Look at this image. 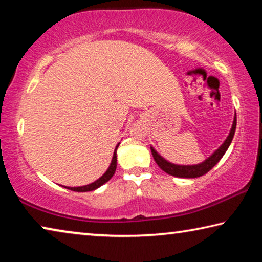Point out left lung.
<instances>
[{
	"label": "left lung",
	"instance_id": "1",
	"mask_svg": "<svg viewBox=\"0 0 262 262\" xmlns=\"http://www.w3.org/2000/svg\"><path fill=\"white\" fill-rule=\"evenodd\" d=\"M236 126L237 117L234 115L231 130H230L227 140L224 141V143L222 144L210 157H208L205 162L196 164V165H177V164H172L170 162H167L166 159H164L161 155L151 147L152 157L155 159V162L157 163V165L161 167L164 172H166L167 174L179 177V178H198V177H201L203 174H206L207 172H209L211 168L220 162V159L223 157V155L227 152L229 145L231 144L232 142L234 132H236Z\"/></svg>",
	"mask_w": 262,
	"mask_h": 262
}]
</instances>
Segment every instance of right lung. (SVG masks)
Here are the masks:
<instances>
[{"label": "right lung", "instance_id": "1", "mask_svg": "<svg viewBox=\"0 0 262 262\" xmlns=\"http://www.w3.org/2000/svg\"><path fill=\"white\" fill-rule=\"evenodd\" d=\"M119 144H120V143H118V145L114 149L113 158H112V162H111V164H110V167L107 168V171H106L105 173L101 176L98 180H96L95 183H92V184L81 186V187H64V188L74 190V192H90V190H95L98 187H100L101 185L107 183V181L113 177L114 172H115V168H117V149L119 147Z\"/></svg>", "mask_w": 262, "mask_h": 262}]
</instances>
